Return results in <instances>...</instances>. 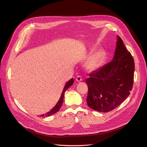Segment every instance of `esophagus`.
<instances>
[{"mask_svg": "<svg viewBox=\"0 0 147 147\" xmlns=\"http://www.w3.org/2000/svg\"><path fill=\"white\" fill-rule=\"evenodd\" d=\"M76 81H77V82H80V81H82V77H81L80 76H79V75L77 76V77H76Z\"/></svg>", "mask_w": 147, "mask_h": 147, "instance_id": "obj_1", "label": "esophagus"}]
</instances>
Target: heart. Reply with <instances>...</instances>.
<instances>
[{"instance_id": "1", "label": "heart", "mask_w": 147, "mask_h": 147, "mask_svg": "<svg viewBox=\"0 0 147 147\" xmlns=\"http://www.w3.org/2000/svg\"><path fill=\"white\" fill-rule=\"evenodd\" d=\"M102 60V54L100 53H94L86 63V68L89 71H92L98 66Z\"/></svg>"}]
</instances>
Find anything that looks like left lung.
I'll use <instances>...</instances> for the list:
<instances>
[{
    "instance_id": "obj_1",
    "label": "left lung",
    "mask_w": 147,
    "mask_h": 147,
    "mask_svg": "<svg viewBox=\"0 0 147 147\" xmlns=\"http://www.w3.org/2000/svg\"><path fill=\"white\" fill-rule=\"evenodd\" d=\"M135 64L122 39L118 36L113 60L89 74L87 103L91 109L110 112L128 97L134 84Z\"/></svg>"
}]
</instances>
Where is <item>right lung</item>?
I'll use <instances>...</instances> for the list:
<instances>
[{"mask_svg": "<svg viewBox=\"0 0 147 147\" xmlns=\"http://www.w3.org/2000/svg\"><path fill=\"white\" fill-rule=\"evenodd\" d=\"M74 83V79H71L69 81H68L66 84H65V86L64 88V89L63 90V92L61 93V96L60 97V98L59 99V100H58V102H57V105L54 106V107H53V108L50 111L48 112L47 113H46L45 114H43V115H41V116L42 117H47V116H50L52 115H54V113H57L58 111L60 110V109L61 108V105H62V103H63V99H64V93H65V92L67 90V89H68V88H69Z\"/></svg>", "mask_w": 147, "mask_h": 147, "instance_id": "add662e5", "label": "right lung"}]
</instances>
